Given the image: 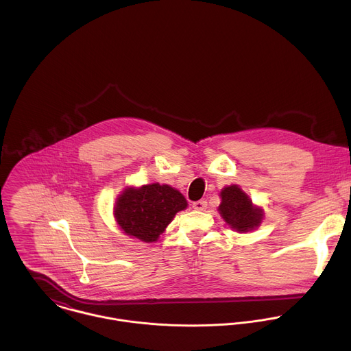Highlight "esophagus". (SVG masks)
I'll return each mask as SVG.
<instances>
[{"mask_svg":"<svg viewBox=\"0 0 351 351\" xmlns=\"http://www.w3.org/2000/svg\"><path fill=\"white\" fill-rule=\"evenodd\" d=\"M193 209H196V210H205L206 209V201H195L193 202Z\"/></svg>","mask_w":351,"mask_h":351,"instance_id":"1","label":"esophagus"}]
</instances>
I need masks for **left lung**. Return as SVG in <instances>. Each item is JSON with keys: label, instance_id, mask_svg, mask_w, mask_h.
I'll use <instances>...</instances> for the list:
<instances>
[{"label": "left lung", "instance_id": "1", "mask_svg": "<svg viewBox=\"0 0 351 351\" xmlns=\"http://www.w3.org/2000/svg\"><path fill=\"white\" fill-rule=\"evenodd\" d=\"M221 202L217 208L224 221L239 234L256 230L263 220V209L254 205L249 195L239 185H230L220 192Z\"/></svg>", "mask_w": 351, "mask_h": 351}]
</instances>
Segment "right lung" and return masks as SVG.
Wrapping results in <instances>:
<instances>
[{
    "label": "right lung",
    "instance_id": "add662e5",
    "mask_svg": "<svg viewBox=\"0 0 351 351\" xmlns=\"http://www.w3.org/2000/svg\"><path fill=\"white\" fill-rule=\"evenodd\" d=\"M186 206L188 201L180 191L155 182L139 188H124L116 199L113 215L125 235L152 243Z\"/></svg>",
    "mask_w": 351,
    "mask_h": 351
}]
</instances>
